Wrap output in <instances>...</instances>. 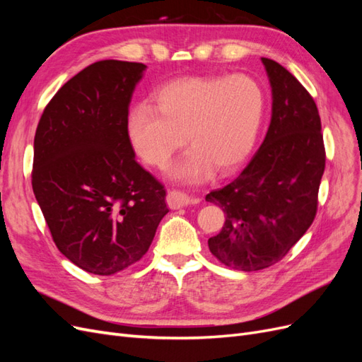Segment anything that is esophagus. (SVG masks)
Returning a JSON list of instances; mask_svg holds the SVG:
<instances>
[{
    "label": "esophagus",
    "instance_id": "34e87169",
    "mask_svg": "<svg viewBox=\"0 0 362 362\" xmlns=\"http://www.w3.org/2000/svg\"><path fill=\"white\" fill-rule=\"evenodd\" d=\"M166 202L169 205V208H172V210H178V208L184 206V205H189L193 202L192 198H189L187 194H184L181 192H177V190H172V192H168V196H166Z\"/></svg>",
    "mask_w": 362,
    "mask_h": 362
}]
</instances>
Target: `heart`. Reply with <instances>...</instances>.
<instances>
[{
    "instance_id": "obj_1",
    "label": "heart",
    "mask_w": 362,
    "mask_h": 362,
    "mask_svg": "<svg viewBox=\"0 0 362 362\" xmlns=\"http://www.w3.org/2000/svg\"><path fill=\"white\" fill-rule=\"evenodd\" d=\"M127 117V137L148 166L163 169L185 145L190 151L170 177L199 181L213 170L225 175L242 163L254 145L264 98L243 74L180 76L160 86Z\"/></svg>"
}]
</instances>
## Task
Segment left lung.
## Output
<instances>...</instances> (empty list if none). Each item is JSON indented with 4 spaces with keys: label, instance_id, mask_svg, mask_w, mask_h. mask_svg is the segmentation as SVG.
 I'll list each match as a JSON object with an SVG mask.
<instances>
[{
    "label": "left lung",
    "instance_id": "8db88e82",
    "mask_svg": "<svg viewBox=\"0 0 362 362\" xmlns=\"http://www.w3.org/2000/svg\"><path fill=\"white\" fill-rule=\"evenodd\" d=\"M261 62L273 100L267 134L242 173L205 198L226 214L208 247L222 264L243 272L276 264L311 226L326 161L313 96L279 63Z\"/></svg>",
    "mask_w": 362,
    "mask_h": 362
}]
</instances>
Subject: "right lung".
I'll return each mask as SVG.
<instances>
[{"mask_svg":"<svg viewBox=\"0 0 362 362\" xmlns=\"http://www.w3.org/2000/svg\"><path fill=\"white\" fill-rule=\"evenodd\" d=\"M144 63L101 60L60 87L35 136L31 184L62 254L110 276L144 257L166 190L134 160L128 107Z\"/></svg>","mask_w":362,"mask_h":362,"instance_id":"right-lung-1","label":"right lung"}]
</instances>
